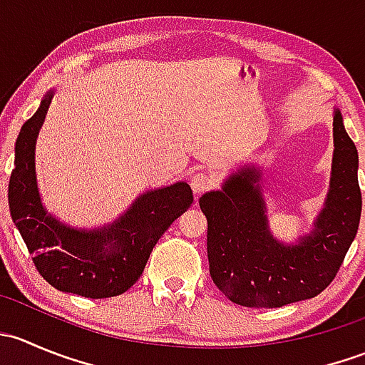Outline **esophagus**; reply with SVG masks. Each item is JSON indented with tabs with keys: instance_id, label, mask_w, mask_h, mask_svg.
Segmentation results:
<instances>
[{
	"instance_id": "34e87169",
	"label": "esophagus",
	"mask_w": 365,
	"mask_h": 365,
	"mask_svg": "<svg viewBox=\"0 0 365 365\" xmlns=\"http://www.w3.org/2000/svg\"><path fill=\"white\" fill-rule=\"evenodd\" d=\"M212 183H213L212 176H210L208 173H205V171L194 173L192 178H190V187H192V190L196 194L206 192V190L212 187Z\"/></svg>"
}]
</instances>
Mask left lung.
Returning <instances> with one entry per match:
<instances>
[{
	"mask_svg": "<svg viewBox=\"0 0 365 365\" xmlns=\"http://www.w3.org/2000/svg\"><path fill=\"white\" fill-rule=\"evenodd\" d=\"M334 165L330 192L312 235L298 245L279 244L267 227L257 173L242 169L222 192L200 197L208 220L210 275L231 302L245 307H282L307 300L336 279L355 238L362 212L359 153L334 114Z\"/></svg>",
	"mask_w": 365,
	"mask_h": 365,
	"instance_id": "left-lung-1",
	"label": "left lung"
}]
</instances>
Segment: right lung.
<instances>
[{
    "instance_id": "right-lung-1",
    "label": "right lung",
    "mask_w": 365,
    "mask_h": 365,
    "mask_svg": "<svg viewBox=\"0 0 365 365\" xmlns=\"http://www.w3.org/2000/svg\"><path fill=\"white\" fill-rule=\"evenodd\" d=\"M51 97L23 125L16 141V160L9 182L14 224L33 254L38 274L60 292L86 298H109L127 292L146 267L164 231L190 208L189 183L146 192L123 217L101 231L70 230L46 213L35 178V141Z\"/></svg>"
}]
</instances>
